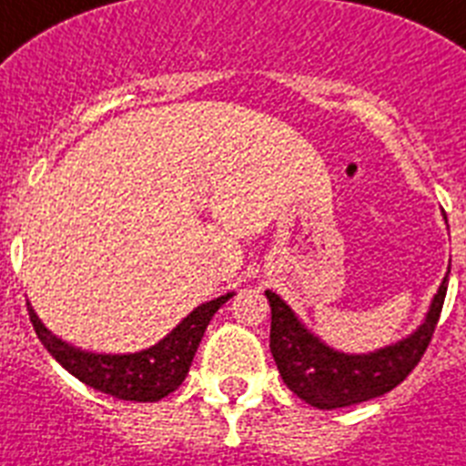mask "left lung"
<instances>
[{
    "label": "left lung",
    "instance_id": "8db88e82",
    "mask_svg": "<svg viewBox=\"0 0 466 466\" xmlns=\"http://www.w3.org/2000/svg\"><path fill=\"white\" fill-rule=\"evenodd\" d=\"M445 218V215H443ZM448 222V218H445ZM451 275V265H448ZM448 275L433 293L426 318L412 334L370 353H343L312 334L275 291H265L272 310L269 350L284 384L308 405L334 410L372 400L396 389L412 372L431 341L443 310Z\"/></svg>",
    "mask_w": 466,
    "mask_h": 466
}]
</instances>
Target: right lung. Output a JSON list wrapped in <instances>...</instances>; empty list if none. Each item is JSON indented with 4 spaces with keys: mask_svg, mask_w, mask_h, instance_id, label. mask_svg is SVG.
<instances>
[{
    "mask_svg": "<svg viewBox=\"0 0 466 466\" xmlns=\"http://www.w3.org/2000/svg\"><path fill=\"white\" fill-rule=\"evenodd\" d=\"M232 293L201 303L187 315L167 336L158 343L137 350V353H92L82 348L70 346L64 339L46 329L37 312L27 303L30 322L40 336V341L52 353L58 365L66 367L82 384L108 393L120 400L156 402L170 396L189 372L191 360L203 339V331L210 324L213 315L232 299Z\"/></svg>",
    "mask_w": 466,
    "mask_h": 466,
    "instance_id": "1",
    "label": "right lung"
}]
</instances>
